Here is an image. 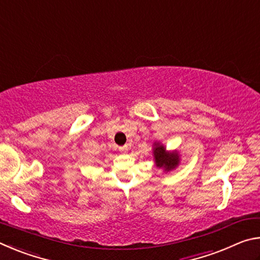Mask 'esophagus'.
<instances>
[{
    "label": "esophagus",
    "mask_w": 260,
    "mask_h": 260,
    "mask_svg": "<svg viewBox=\"0 0 260 260\" xmlns=\"http://www.w3.org/2000/svg\"><path fill=\"white\" fill-rule=\"evenodd\" d=\"M127 149H128V147H127V146H122V147H119V150H120L121 152L127 151Z\"/></svg>",
    "instance_id": "1"
}]
</instances>
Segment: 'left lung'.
<instances>
[{
	"label": "left lung",
	"mask_w": 260,
	"mask_h": 260,
	"mask_svg": "<svg viewBox=\"0 0 260 260\" xmlns=\"http://www.w3.org/2000/svg\"><path fill=\"white\" fill-rule=\"evenodd\" d=\"M153 157L157 162L158 167H164L165 170L170 171L174 169L179 164V155L178 152H166L165 148L162 146H156L153 150Z\"/></svg>",
	"instance_id": "obj_1"
}]
</instances>
